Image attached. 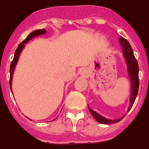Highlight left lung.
Listing matches in <instances>:
<instances>
[{"instance_id": "1", "label": "left lung", "mask_w": 149, "mask_h": 149, "mask_svg": "<svg viewBox=\"0 0 149 149\" xmlns=\"http://www.w3.org/2000/svg\"><path fill=\"white\" fill-rule=\"evenodd\" d=\"M120 44L122 47V52H123L124 58L125 60V62L128 66V76L130 78L131 80V96H130V105L128 108V111H130V109L132 107L133 104L135 101V98L138 95V91H139V65H138V61H137L136 58H135L134 53H133L132 48L131 47L130 44L128 41L125 39L123 37H121L119 38ZM89 111L93 117L95 118V120L101 124H111V123H116V122H120L124 117L118 118L116 120H111L108 119L106 118L102 117V115L95 112V111L91 110V108H89Z\"/></svg>"}]
</instances>
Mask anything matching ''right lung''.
Returning <instances> with one entry per match:
<instances>
[{
	"label": "right lung",
	"instance_id": "right-lung-1",
	"mask_svg": "<svg viewBox=\"0 0 149 149\" xmlns=\"http://www.w3.org/2000/svg\"><path fill=\"white\" fill-rule=\"evenodd\" d=\"M45 33H46V30L45 29L36 30V31L31 32V34H30L29 35H28V36H27V38H26L18 45V47H17V48L16 51H15L14 59H13L12 62H11L10 66V81H9V83H10V91H11V89H12V88H11V81H12V78H13V74H14V68H15V67H16L17 62V61H18L20 54H21V52H22V50H23V48L24 47V45H25L27 42H28L31 39L34 38V37L38 36V35H41V34H45ZM28 119H30V118H28Z\"/></svg>",
	"mask_w": 149,
	"mask_h": 149
}]
</instances>
